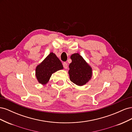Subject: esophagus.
Returning <instances> with one entry per match:
<instances>
[{
	"instance_id": "obj_1",
	"label": "esophagus",
	"mask_w": 132,
	"mask_h": 132,
	"mask_svg": "<svg viewBox=\"0 0 132 132\" xmlns=\"http://www.w3.org/2000/svg\"><path fill=\"white\" fill-rule=\"evenodd\" d=\"M63 67L65 69H67V68H68V64H67V63L64 62V63H63Z\"/></svg>"
}]
</instances>
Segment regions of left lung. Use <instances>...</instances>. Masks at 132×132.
Returning a JSON list of instances; mask_svg holds the SVG:
<instances>
[{
	"label": "left lung",
	"mask_w": 132,
	"mask_h": 132,
	"mask_svg": "<svg viewBox=\"0 0 132 132\" xmlns=\"http://www.w3.org/2000/svg\"><path fill=\"white\" fill-rule=\"evenodd\" d=\"M71 63L69 65L70 80L75 84L82 86L89 81L92 77V68L79 53L70 56Z\"/></svg>",
	"instance_id": "1"
}]
</instances>
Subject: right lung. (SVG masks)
<instances>
[{
  "mask_svg": "<svg viewBox=\"0 0 132 132\" xmlns=\"http://www.w3.org/2000/svg\"><path fill=\"white\" fill-rule=\"evenodd\" d=\"M63 69L61 62L56 55L51 52L41 63L37 66L36 77L39 83L45 85L49 81L52 74Z\"/></svg>",
  "mask_w": 132,
  "mask_h": 132,
  "instance_id": "1",
  "label": "right lung"
}]
</instances>
